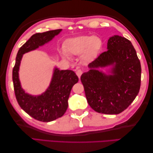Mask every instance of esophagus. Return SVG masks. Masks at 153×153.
<instances>
[{
    "label": "esophagus",
    "mask_w": 153,
    "mask_h": 153,
    "mask_svg": "<svg viewBox=\"0 0 153 153\" xmlns=\"http://www.w3.org/2000/svg\"><path fill=\"white\" fill-rule=\"evenodd\" d=\"M82 73H83V71H82V70H77L76 71V74H77V76H78V77H79V79H80V77H81V76H82Z\"/></svg>",
    "instance_id": "esophagus-1"
}]
</instances>
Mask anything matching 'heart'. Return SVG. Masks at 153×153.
<instances>
[{"instance_id": "1", "label": "heart", "mask_w": 153, "mask_h": 153, "mask_svg": "<svg viewBox=\"0 0 153 153\" xmlns=\"http://www.w3.org/2000/svg\"><path fill=\"white\" fill-rule=\"evenodd\" d=\"M102 46V41L98 37L93 35H81L70 39L67 41L66 48L71 54L79 55L83 53L86 59L95 57ZM63 56L69 60L70 56L63 53Z\"/></svg>"}]
</instances>
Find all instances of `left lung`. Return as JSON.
I'll return each instance as SVG.
<instances>
[{
    "label": "left lung",
    "mask_w": 153,
    "mask_h": 153,
    "mask_svg": "<svg viewBox=\"0 0 153 153\" xmlns=\"http://www.w3.org/2000/svg\"><path fill=\"white\" fill-rule=\"evenodd\" d=\"M107 51L89 64L81 81L89 106L105 114H118L126 110L138 95L141 68L130 41L119 35L110 37ZM110 67L104 73L99 69Z\"/></svg>",
    "instance_id": "8db88e82"
}]
</instances>
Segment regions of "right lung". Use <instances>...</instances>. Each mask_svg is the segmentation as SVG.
I'll use <instances>...</instances> for the list:
<instances>
[{"label":"right lung","mask_w":153,"mask_h":153,"mask_svg":"<svg viewBox=\"0 0 153 153\" xmlns=\"http://www.w3.org/2000/svg\"><path fill=\"white\" fill-rule=\"evenodd\" d=\"M62 30L35 33L19 48L12 71L15 95L21 108L32 118L41 122H48L62 116L68 106L71 88L79 78L72 70H60L54 67L49 86L39 95H32L22 88L19 78V70L23 55L36 50L48 43L59 34Z\"/></svg>","instance_id":"obj_1"}]
</instances>
